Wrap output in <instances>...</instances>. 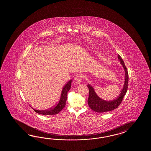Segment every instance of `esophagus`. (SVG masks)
Here are the masks:
<instances>
[{
  "mask_svg": "<svg viewBox=\"0 0 151 151\" xmlns=\"http://www.w3.org/2000/svg\"><path fill=\"white\" fill-rule=\"evenodd\" d=\"M82 76L81 74H77L76 77H74V80H73V83L76 85H78L81 82L82 80Z\"/></svg>",
  "mask_w": 151,
  "mask_h": 151,
  "instance_id": "34e87169",
  "label": "esophagus"
}]
</instances>
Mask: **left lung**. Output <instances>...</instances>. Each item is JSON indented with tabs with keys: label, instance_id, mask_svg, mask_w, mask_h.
<instances>
[{
	"label": "left lung",
	"instance_id": "obj_1",
	"mask_svg": "<svg viewBox=\"0 0 151 151\" xmlns=\"http://www.w3.org/2000/svg\"><path fill=\"white\" fill-rule=\"evenodd\" d=\"M118 58L122 66L125 71V83L123 87V88L119 94V96L114 100L112 101H106L100 99L99 96L96 95L93 87L88 85L87 87L89 90V96L87 100L88 106L90 109L94 111L95 112L98 113H104L112 111L113 109H116L120 104L122 102V99L125 96L126 93L127 92L128 88V73L127 69L126 67L124 60L120 55H118Z\"/></svg>",
	"mask_w": 151,
	"mask_h": 151
}]
</instances>
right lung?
Instances as JSON below:
<instances>
[{
	"label": "right lung",
	"instance_id": "add662e5",
	"mask_svg": "<svg viewBox=\"0 0 151 151\" xmlns=\"http://www.w3.org/2000/svg\"><path fill=\"white\" fill-rule=\"evenodd\" d=\"M71 82L72 80H70L68 81V83L65 85L63 87V89L61 92V97L59 102L56 106H54L50 109L47 110H44V111H39L36 109H33L35 112L41 114L42 115H55L57 114L61 111L62 109H64L66 102L67 100V93L68 91L70 90L71 88Z\"/></svg>",
	"mask_w": 151,
	"mask_h": 151
}]
</instances>
